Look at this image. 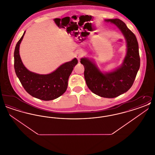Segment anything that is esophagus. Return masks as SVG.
Here are the masks:
<instances>
[{
    "label": "esophagus",
    "mask_w": 155,
    "mask_h": 155,
    "mask_svg": "<svg viewBox=\"0 0 155 155\" xmlns=\"http://www.w3.org/2000/svg\"><path fill=\"white\" fill-rule=\"evenodd\" d=\"M75 57L77 58V59H78V60H80V59H81V57H82L83 54H82V53L80 52V51H78V52H77L75 53Z\"/></svg>",
    "instance_id": "esophagus-1"
}]
</instances>
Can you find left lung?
<instances>
[{"label":"left lung","instance_id":"obj_1","mask_svg":"<svg viewBox=\"0 0 155 155\" xmlns=\"http://www.w3.org/2000/svg\"><path fill=\"white\" fill-rule=\"evenodd\" d=\"M105 21L115 24L125 37L127 54L122 65L111 72L103 73L88 58H82L80 62L84 66V77L88 88L98 96L113 98L132 87L140 67V58L137 38L125 23L117 18Z\"/></svg>","mask_w":155,"mask_h":155}]
</instances>
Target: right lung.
Returning <instances> with one entry per match:
<instances>
[{
    "instance_id": "1",
    "label": "right lung",
    "mask_w": 155,
    "mask_h": 155,
    "mask_svg": "<svg viewBox=\"0 0 155 155\" xmlns=\"http://www.w3.org/2000/svg\"><path fill=\"white\" fill-rule=\"evenodd\" d=\"M17 43L14 52L15 72L24 89L37 99L51 101L62 95L66 91L68 80L74 67L78 63L76 58L63 64L48 74H38L29 71L24 66L19 54L20 44L25 34Z\"/></svg>"
}]
</instances>
